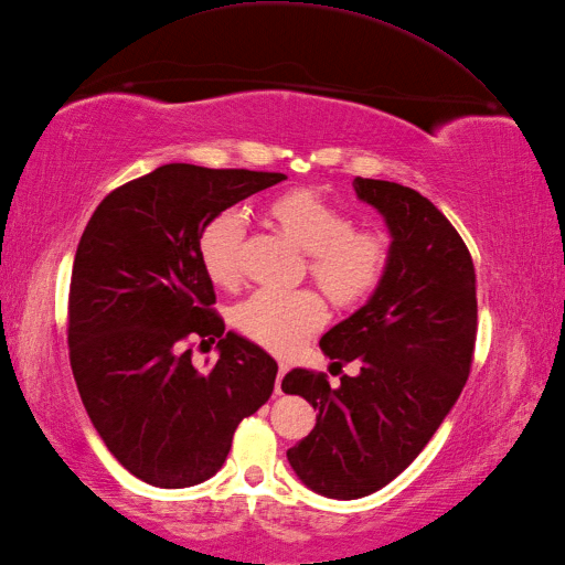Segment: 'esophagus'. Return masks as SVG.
<instances>
[{"label": "esophagus", "mask_w": 565, "mask_h": 565, "mask_svg": "<svg viewBox=\"0 0 565 565\" xmlns=\"http://www.w3.org/2000/svg\"><path fill=\"white\" fill-rule=\"evenodd\" d=\"M287 369H290V366H287L285 362H280L278 364V379H275V393H282V379H285V374H287Z\"/></svg>", "instance_id": "34e87169"}]
</instances>
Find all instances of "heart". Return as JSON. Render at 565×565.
Masks as SVG:
<instances>
[{
  "label": "heart",
  "mask_w": 565,
  "mask_h": 565,
  "mask_svg": "<svg viewBox=\"0 0 565 565\" xmlns=\"http://www.w3.org/2000/svg\"><path fill=\"white\" fill-rule=\"evenodd\" d=\"M270 211L301 249L309 270L323 290L350 305L366 297L386 268V239L374 230H352V217L335 203L299 189L275 199ZM246 215L239 209L215 213L199 235V258L215 285L239 278V254ZM328 319V307L316 290L260 287L232 311V321L260 345L287 354L313 335Z\"/></svg>",
  "instance_id": "b5f03b06"
}]
</instances>
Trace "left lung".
Listing matches in <instances>:
<instances>
[{"label":"left lung","mask_w":565,"mask_h":565,"mask_svg":"<svg viewBox=\"0 0 565 565\" xmlns=\"http://www.w3.org/2000/svg\"><path fill=\"white\" fill-rule=\"evenodd\" d=\"M356 199L391 232L386 270L362 309L321 338L335 364L360 374L292 369L282 391L319 412L307 438L287 450L295 475L328 499H362L415 460L470 376L477 340L475 264L458 230L419 191L356 177Z\"/></svg>","instance_id":"left-lung-1"}]
</instances>
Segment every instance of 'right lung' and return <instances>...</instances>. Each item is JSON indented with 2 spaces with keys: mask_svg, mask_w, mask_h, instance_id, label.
I'll use <instances>...</instances> for the list:
<instances>
[{
  "mask_svg": "<svg viewBox=\"0 0 565 565\" xmlns=\"http://www.w3.org/2000/svg\"><path fill=\"white\" fill-rule=\"evenodd\" d=\"M280 172L170 162L115 189L81 235L68 287V360L107 450L146 484L184 489L223 467L244 417L264 405L278 364L225 333L199 258L209 220ZM189 334L218 338L211 370L190 364Z\"/></svg>",
  "mask_w": 565,
  "mask_h": 565,
  "instance_id": "1",
  "label": "right lung"
}]
</instances>
